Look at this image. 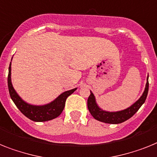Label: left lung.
I'll list each match as a JSON object with an SVG mask.
<instances>
[{
  "mask_svg": "<svg viewBox=\"0 0 157 157\" xmlns=\"http://www.w3.org/2000/svg\"><path fill=\"white\" fill-rule=\"evenodd\" d=\"M148 93V75L147 77V82H146L144 93L135 103L132 104L129 107H128L127 109L117 112H109L104 110L101 107H99V105H97L96 97H95L94 94L92 93V91H90V96L88 98V109L90 112L91 115L97 121L104 122V123L113 124H121L131 118L139 110L142 105L145 102Z\"/></svg>",
  "mask_w": 157,
  "mask_h": 157,
  "instance_id": "8db88e82",
  "label": "left lung"
}]
</instances>
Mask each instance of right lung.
<instances>
[{
  "instance_id": "add662e5",
  "label": "right lung",
  "mask_w": 157,
  "mask_h": 157,
  "mask_svg": "<svg viewBox=\"0 0 157 157\" xmlns=\"http://www.w3.org/2000/svg\"><path fill=\"white\" fill-rule=\"evenodd\" d=\"M13 59V57H12ZM12 61V60H11ZM8 87L10 97L17 107L20 111L29 119L36 122H43V121H51L55 119L61 114L64 110L65 101L68 96H70L77 89V88L65 91L62 93L55 100L50 103L42 105H36L29 104L25 101L14 89L11 80V62L9 67V75H8Z\"/></svg>"
}]
</instances>
